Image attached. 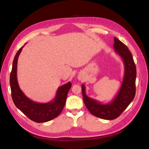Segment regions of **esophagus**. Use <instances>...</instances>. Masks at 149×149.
Wrapping results in <instances>:
<instances>
[{
  "mask_svg": "<svg viewBox=\"0 0 149 149\" xmlns=\"http://www.w3.org/2000/svg\"><path fill=\"white\" fill-rule=\"evenodd\" d=\"M82 76H79V80H81V79H82Z\"/></svg>",
  "mask_w": 149,
  "mask_h": 149,
  "instance_id": "obj_1",
  "label": "esophagus"
}]
</instances>
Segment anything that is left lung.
Here are the masks:
<instances>
[{
	"label": "left lung",
	"mask_w": 149,
	"mask_h": 149,
	"mask_svg": "<svg viewBox=\"0 0 149 149\" xmlns=\"http://www.w3.org/2000/svg\"><path fill=\"white\" fill-rule=\"evenodd\" d=\"M113 48L115 53L123 59L124 64L123 81L113 100L109 104H102L87 96L86 87L82 85L83 101L88 111L96 117L107 120L115 119L119 116L132 102L136 93V68L130 52L124 44L116 38H114Z\"/></svg>",
	"instance_id": "obj_1"
}]
</instances>
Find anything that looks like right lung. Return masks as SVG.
I'll return each mask as SVG.
<instances>
[{"instance_id":"right-lung-1","label":"right lung","mask_w":149,"mask_h":149,"mask_svg":"<svg viewBox=\"0 0 149 149\" xmlns=\"http://www.w3.org/2000/svg\"><path fill=\"white\" fill-rule=\"evenodd\" d=\"M24 46L19 49L14 58L10 74V82L13 101L17 108L32 121L36 123L47 122L60 115L64 107L72 83L69 82L59 87L54 100L49 102L38 103L26 97L20 90L17 79V59Z\"/></svg>"}]
</instances>
